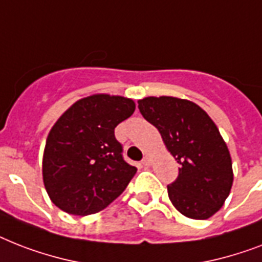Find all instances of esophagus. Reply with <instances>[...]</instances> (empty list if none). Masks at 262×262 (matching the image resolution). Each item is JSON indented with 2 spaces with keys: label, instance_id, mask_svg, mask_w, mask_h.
Masks as SVG:
<instances>
[{
  "label": "esophagus",
  "instance_id": "obj_1",
  "mask_svg": "<svg viewBox=\"0 0 262 262\" xmlns=\"http://www.w3.org/2000/svg\"><path fill=\"white\" fill-rule=\"evenodd\" d=\"M142 165H143V166H150V165H151V160H150V158H148V157H144L143 160H142Z\"/></svg>",
  "mask_w": 262,
  "mask_h": 262
}]
</instances>
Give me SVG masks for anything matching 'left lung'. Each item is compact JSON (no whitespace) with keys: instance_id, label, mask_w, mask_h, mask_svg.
<instances>
[{"instance_id":"obj_1","label":"left lung","mask_w":262,"mask_h":262,"mask_svg":"<svg viewBox=\"0 0 262 262\" xmlns=\"http://www.w3.org/2000/svg\"><path fill=\"white\" fill-rule=\"evenodd\" d=\"M142 116L160 131L176 158L179 177L167 194L181 214L207 219L219 211L233 185L229 148L211 118L194 102L176 97L138 101Z\"/></svg>"}]
</instances>
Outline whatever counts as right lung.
<instances>
[{
  "mask_svg": "<svg viewBox=\"0 0 262 262\" xmlns=\"http://www.w3.org/2000/svg\"><path fill=\"white\" fill-rule=\"evenodd\" d=\"M134 111L129 98L95 95L78 100L58 119L43 157L46 190L58 208L86 216L123 193L137 167L123 158L115 128Z\"/></svg>",
  "mask_w": 262,
  "mask_h": 262,
  "instance_id": "1",
  "label": "right lung"
}]
</instances>
